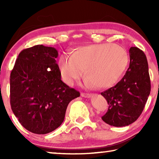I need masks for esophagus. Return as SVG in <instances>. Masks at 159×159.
<instances>
[{"label":"esophagus","instance_id":"obj_1","mask_svg":"<svg viewBox=\"0 0 159 159\" xmlns=\"http://www.w3.org/2000/svg\"><path fill=\"white\" fill-rule=\"evenodd\" d=\"M81 95L82 97H83V98H89L91 97V95L89 93H81Z\"/></svg>","mask_w":159,"mask_h":159}]
</instances>
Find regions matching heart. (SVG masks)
I'll list each match as a JSON object with an SVG mask.
<instances>
[{
  "label": "heart",
  "instance_id": "1",
  "mask_svg": "<svg viewBox=\"0 0 159 159\" xmlns=\"http://www.w3.org/2000/svg\"><path fill=\"white\" fill-rule=\"evenodd\" d=\"M128 61L125 48L118 45L102 43L79 48L72 56H61L59 67L67 85H73L79 80L84 69L88 84H93L98 88H107L120 79Z\"/></svg>",
  "mask_w": 159,
  "mask_h": 159
}]
</instances>
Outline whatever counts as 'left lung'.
<instances>
[{"mask_svg":"<svg viewBox=\"0 0 159 159\" xmlns=\"http://www.w3.org/2000/svg\"><path fill=\"white\" fill-rule=\"evenodd\" d=\"M129 52L130 65L124 76L114 87L101 93L109 104L102 119L115 127L128 125L138 119L151 91L146 55L137 47H131Z\"/></svg>","mask_w":159,"mask_h":159,"instance_id":"1","label":"left lung"}]
</instances>
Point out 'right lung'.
<instances>
[{
	"instance_id": "right-lung-1",
	"label": "right lung",
	"mask_w": 159,
	"mask_h": 159,
	"mask_svg": "<svg viewBox=\"0 0 159 159\" xmlns=\"http://www.w3.org/2000/svg\"><path fill=\"white\" fill-rule=\"evenodd\" d=\"M55 48L37 45L19 54L10 74V105L19 122L39 134L64 121L67 106L80 96L61 80Z\"/></svg>"
}]
</instances>
